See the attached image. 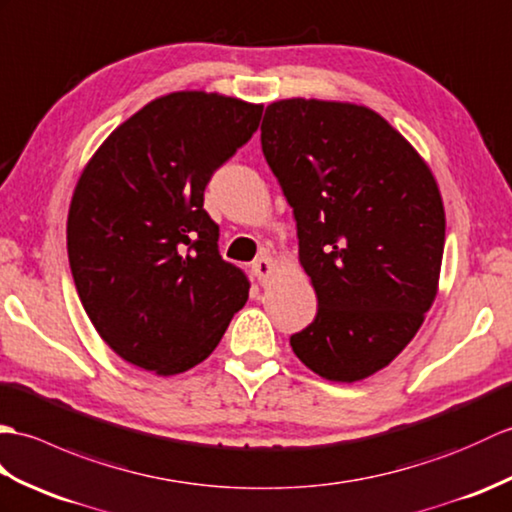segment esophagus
Returning <instances> with one entry per match:
<instances>
[{
	"label": "esophagus",
	"instance_id": "obj_1",
	"mask_svg": "<svg viewBox=\"0 0 512 512\" xmlns=\"http://www.w3.org/2000/svg\"><path fill=\"white\" fill-rule=\"evenodd\" d=\"M252 271H254V276H256L260 285H265V282L271 276V271H274V260H271L269 256H260L258 260H254Z\"/></svg>",
	"mask_w": 512,
	"mask_h": 512
}]
</instances>
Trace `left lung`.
Instances as JSON below:
<instances>
[{"instance_id":"8db88e82","label":"left lung","mask_w":512,"mask_h":512,"mask_svg":"<svg viewBox=\"0 0 512 512\" xmlns=\"http://www.w3.org/2000/svg\"><path fill=\"white\" fill-rule=\"evenodd\" d=\"M263 155L293 208L315 320L291 335L328 381L385 368L436 298L445 210L427 164L372 109L291 98L269 105Z\"/></svg>"}]
</instances>
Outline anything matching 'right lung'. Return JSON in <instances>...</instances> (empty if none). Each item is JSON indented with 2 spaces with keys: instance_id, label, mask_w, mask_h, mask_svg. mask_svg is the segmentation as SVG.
Instances as JSON below:
<instances>
[{
  "instance_id": "1",
  "label": "right lung",
  "mask_w": 512,
  "mask_h": 512,
  "mask_svg": "<svg viewBox=\"0 0 512 512\" xmlns=\"http://www.w3.org/2000/svg\"><path fill=\"white\" fill-rule=\"evenodd\" d=\"M263 105L203 92L157 98L83 170L67 254L89 320L133 366L179 374L217 348L249 295L203 210L212 175L252 140Z\"/></svg>"
}]
</instances>
